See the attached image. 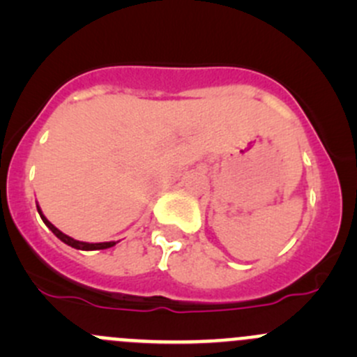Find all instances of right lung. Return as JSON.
<instances>
[{
  "label": "right lung",
  "mask_w": 357,
  "mask_h": 357,
  "mask_svg": "<svg viewBox=\"0 0 357 357\" xmlns=\"http://www.w3.org/2000/svg\"><path fill=\"white\" fill-rule=\"evenodd\" d=\"M38 212H39V215H41L43 222H45V225L48 226L50 229H52V231H53V235H55L56 238H60V240H62L63 243H67V245H70L72 248H77V250H103V248H110V247H114V245H115V242L88 243V242H79V240H74V238H70V236L66 235V233H62V231H60L59 228H55V226H53L52 222H50L48 219L45 218V214H43V212H41V208H39V205H38Z\"/></svg>",
  "instance_id": "add662e5"
}]
</instances>
